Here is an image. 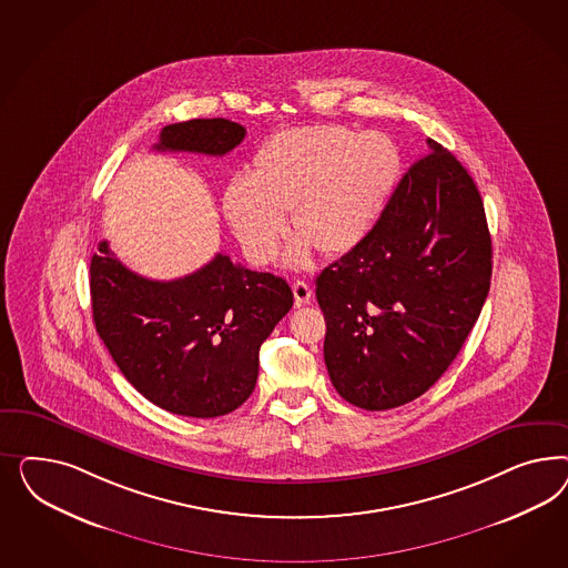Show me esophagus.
<instances>
[{
    "label": "esophagus",
    "mask_w": 568,
    "mask_h": 568,
    "mask_svg": "<svg viewBox=\"0 0 568 568\" xmlns=\"http://www.w3.org/2000/svg\"><path fill=\"white\" fill-rule=\"evenodd\" d=\"M293 297H295V306L297 308H302V306H306L310 304V300H312V287H310L308 283H304V281H295L292 285Z\"/></svg>",
    "instance_id": "34e87169"
}]
</instances>
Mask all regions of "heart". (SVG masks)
Listing matches in <instances>:
<instances>
[{"instance_id": "1", "label": "heart", "mask_w": 568, "mask_h": 568, "mask_svg": "<svg viewBox=\"0 0 568 568\" xmlns=\"http://www.w3.org/2000/svg\"><path fill=\"white\" fill-rule=\"evenodd\" d=\"M399 152L381 133L337 124L281 131L262 143L254 171L235 174L223 193V214L256 264L275 258L292 212V264H308L316 247L344 256L375 231L396 190Z\"/></svg>"}]
</instances>
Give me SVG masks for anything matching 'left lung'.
Segmentation results:
<instances>
[{"mask_svg": "<svg viewBox=\"0 0 568 568\" xmlns=\"http://www.w3.org/2000/svg\"><path fill=\"white\" fill-rule=\"evenodd\" d=\"M430 154L402 176L368 240L316 278L325 364L337 394L364 410L423 396L458 356L491 281V237L465 166Z\"/></svg>", "mask_w": 568, "mask_h": 568, "instance_id": "left-lung-1", "label": "left lung"}]
</instances>
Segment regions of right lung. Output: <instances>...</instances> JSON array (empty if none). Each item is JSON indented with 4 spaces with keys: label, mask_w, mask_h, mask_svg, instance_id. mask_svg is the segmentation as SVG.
<instances>
[{
    "label": "right lung",
    "mask_w": 568,
    "mask_h": 568,
    "mask_svg": "<svg viewBox=\"0 0 568 568\" xmlns=\"http://www.w3.org/2000/svg\"><path fill=\"white\" fill-rule=\"evenodd\" d=\"M245 129L193 119L162 129L155 150L224 155ZM93 323L124 378L152 404L181 416L214 418L252 396L260 345L293 306L285 278L216 254L174 281L129 271L102 241L91 258Z\"/></svg>",
    "instance_id": "1"
}]
</instances>
